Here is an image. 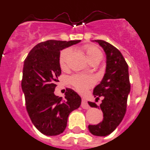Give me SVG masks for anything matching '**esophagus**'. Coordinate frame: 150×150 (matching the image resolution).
<instances>
[{"mask_svg": "<svg viewBox=\"0 0 150 150\" xmlns=\"http://www.w3.org/2000/svg\"><path fill=\"white\" fill-rule=\"evenodd\" d=\"M81 107H83V109H88L90 107V106L88 105V102L86 99L83 98L82 99V103H81Z\"/></svg>", "mask_w": 150, "mask_h": 150, "instance_id": "34e87169", "label": "esophagus"}]
</instances>
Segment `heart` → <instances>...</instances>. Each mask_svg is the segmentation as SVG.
Returning a JSON list of instances; mask_svg holds the SVG:
<instances>
[{"mask_svg":"<svg viewBox=\"0 0 150 150\" xmlns=\"http://www.w3.org/2000/svg\"><path fill=\"white\" fill-rule=\"evenodd\" d=\"M82 50L89 62L92 61H100L102 58V52L96 46L92 44H86L82 47ZM71 54V49L66 48L60 52L59 59V66L62 69L67 67V62ZM69 83L79 92H84L87 88L92 86L94 80L92 77L86 75L75 74L69 78Z\"/></svg>","mask_w":150,"mask_h":150,"instance_id":"heart-1","label":"heart"}]
</instances>
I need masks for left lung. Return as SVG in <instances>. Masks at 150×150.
<instances>
[{
  "label": "left lung",
  "mask_w": 150,
  "mask_h": 150,
  "mask_svg": "<svg viewBox=\"0 0 150 150\" xmlns=\"http://www.w3.org/2000/svg\"><path fill=\"white\" fill-rule=\"evenodd\" d=\"M95 41L102 46L107 55L106 74L93 91L96 100L103 97L100 107L104 118L99 124L89 125L88 128L92 134L107 136L117 128L124 118L131 84L128 64L120 50L104 40ZM88 103L91 107H99L95 102Z\"/></svg>",
  "instance_id": "obj_1"
}]
</instances>
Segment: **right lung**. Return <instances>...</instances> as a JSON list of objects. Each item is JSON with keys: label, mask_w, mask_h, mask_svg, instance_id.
I'll list each match as a JSON object with an SVG mask.
<instances>
[{"label": "right lung", "mask_w": 150, "mask_h": 150, "mask_svg": "<svg viewBox=\"0 0 150 150\" xmlns=\"http://www.w3.org/2000/svg\"><path fill=\"white\" fill-rule=\"evenodd\" d=\"M79 42H41L30 50L24 62L22 88L26 109L34 126L45 135L62 134L67 127L69 114L81 104V98L71 88L66 89L64 100L54 94L55 83L62 74L60 50Z\"/></svg>", "instance_id": "right-lung-1"}]
</instances>
